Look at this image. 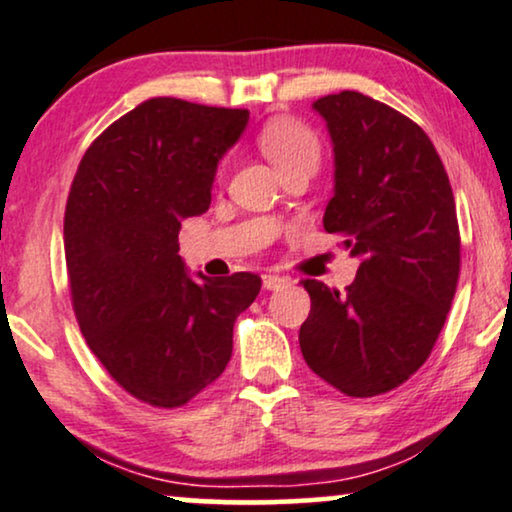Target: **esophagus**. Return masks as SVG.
I'll return each instance as SVG.
<instances>
[{
	"label": "esophagus",
	"instance_id": "34e87169",
	"mask_svg": "<svg viewBox=\"0 0 512 512\" xmlns=\"http://www.w3.org/2000/svg\"><path fill=\"white\" fill-rule=\"evenodd\" d=\"M287 284H289L287 277H280V275H263V289H268V291L282 289V287H287Z\"/></svg>",
	"mask_w": 512,
	"mask_h": 512
}]
</instances>
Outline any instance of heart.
I'll return each mask as SVG.
<instances>
[{
  "instance_id": "1",
  "label": "heart",
  "mask_w": 512,
  "mask_h": 512,
  "mask_svg": "<svg viewBox=\"0 0 512 512\" xmlns=\"http://www.w3.org/2000/svg\"><path fill=\"white\" fill-rule=\"evenodd\" d=\"M258 148L277 171L298 162H320V141L315 131L291 117H277L265 124L258 134Z\"/></svg>"
}]
</instances>
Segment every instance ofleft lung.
Listing matches in <instances>:
<instances>
[{"instance_id":"8db88e82","label":"left lung","mask_w":512,"mask_h":512,"mask_svg":"<svg viewBox=\"0 0 512 512\" xmlns=\"http://www.w3.org/2000/svg\"><path fill=\"white\" fill-rule=\"evenodd\" d=\"M334 145L324 230L360 258L345 291L303 280V360L350 397L402 386L428 360L456 294L461 237L449 176L426 131L386 103L341 91L313 103Z\"/></svg>"}]
</instances>
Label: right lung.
I'll use <instances>...</instances> for the list:
<instances>
[{
    "instance_id": "obj_1",
    "label": "right lung",
    "mask_w": 512,
    "mask_h": 512,
    "mask_svg": "<svg viewBox=\"0 0 512 512\" xmlns=\"http://www.w3.org/2000/svg\"><path fill=\"white\" fill-rule=\"evenodd\" d=\"M249 110L150 98L84 152L65 207V265L79 329L136 400L183 407L228 367L232 327L261 277H192L181 221L211 204L216 167Z\"/></svg>"
}]
</instances>
